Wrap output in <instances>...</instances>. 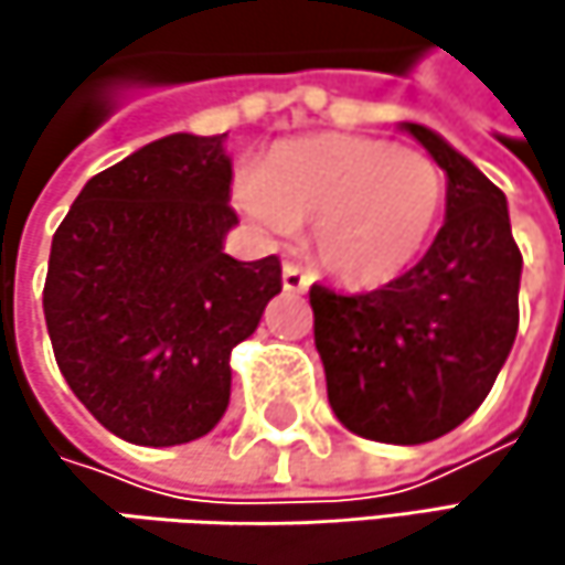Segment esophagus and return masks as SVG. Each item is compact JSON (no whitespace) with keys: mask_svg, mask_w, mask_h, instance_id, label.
<instances>
[{"mask_svg":"<svg viewBox=\"0 0 565 565\" xmlns=\"http://www.w3.org/2000/svg\"><path fill=\"white\" fill-rule=\"evenodd\" d=\"M281 281H284V290H290V294H303L307 287H310V278L297 268V265H284L281 268Z\"/></svg>","mask_w":565,"mask_h":565,"instance_id":"34e87169","label":"esophagus"}]
</instances>
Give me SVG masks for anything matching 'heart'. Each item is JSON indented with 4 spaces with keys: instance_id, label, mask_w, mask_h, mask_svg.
Instances as JSON below:
<instances>
[{
    "instance_id": "obj_1",
    "label": "heart",
    "mask_w": 565,
    "mask_h": 565,
    "mask_svg": "<svg viewBox=\"0 0 565 565\" xmlns=\"http://www.w3.org/2000/svg\"><path fill=\"white\" fill-rule=\"evenodd\" d=\"M238 205L268 235L313 222L320 265L347 287L373 290L402 278L431 242L445 172L386 140L320 134L284 143L258 175H245Z\"/></svg>"
}]
</instances>
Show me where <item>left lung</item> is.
<instances>
[{
	"label": "left lung",
	"instance_id": "obj_1",
	"mask_svg": "<svg viewBox=\"0 0 565 565\" xmlns=\"http://www.w3.org/2000/svg\"><path fill=\"white\" fill-rule=\"evenodd\" d=\"M445 170V225L425 258L380 290L310 287L313 343L333 415L363 438L425 445L491 393L516 337L523 258L508 195L422 124H398Z\"/></svg>",
	"mask_w": 565,
	"mask_h": 565
}]
</instances>
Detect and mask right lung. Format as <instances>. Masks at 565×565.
Masks as SVG:
<instances>
[{"instance_id": "obj_1", "label": "right lung", "mask_w": 565, "mask_h": 565, "mask_svg": "<svg viewBox=\"0 0 565 565\" xmlns=\"http://www.w3.org/2000/svg\"><path fill=\"white\" fill-rule=\"evenodd\" d=\"M225 134H170L84 182L57 225L45 323L61 376L117 438L209 435L228 408L232 350L281 294V262H235Z\"/></svg>"}]
</instances>
